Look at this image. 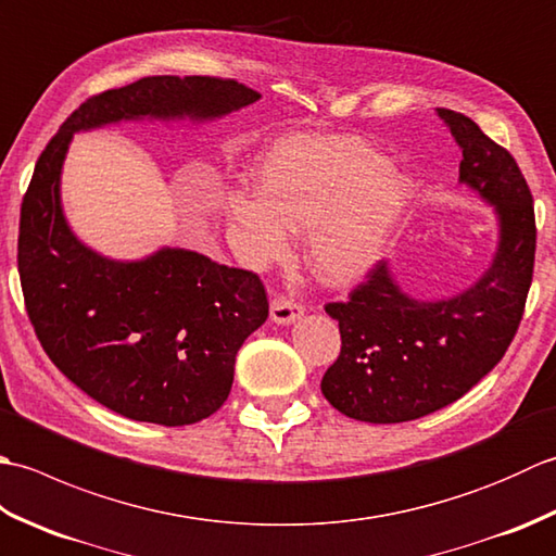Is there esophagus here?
<instances>
[{
    "label": "esophagus",
    "instance_id": "esophagus-1",
    "mask_svg": "<svg viewBox=\"0 0 556 556\" xmlns=\"http://www.w3.org/2000/svg\"><path fill=\"white\" fill-rule=\"evenodd\" d=\"M301 315H303V308L293 299L277 296L269 303V317H271V323H277V325L296 323Z\"/></svg>",
    "mask_w": 556,
    "mask_h": 556
}]
</instances>
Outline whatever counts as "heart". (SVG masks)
Wrapping results in <instances>:
<instances>
[{
  "label": "heart",
  "mask_w": 556,
  "mask_h": 556,
  "mask_svg": "<svg viewBox=\"0 0 556 556\" xmlns=\"http://www.w3.org/2000/svg\"><path fill=\"white\" fill-rule=\"evenodd\" d=\"M257 191L222 198L231 243L248 267L289 251L305 231V260L327 287H353L380 263L416 198L410 176L346 136L289 134L260 155Z\"/></svg>",
  "instance_id": "heart-1"
}]
</instances>
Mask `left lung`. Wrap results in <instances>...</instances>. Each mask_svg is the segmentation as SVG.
Returning a JSON list of instances; mask_svg holds the SVG:
<instances>
[{
    "label": "left lung",
    "mask_w": 556,
    "mask_h": 556,
    "mask_svg": "<svg viewBox=\"0 0 556 556\" xmlns=\"http://www.w3.org/2000/svg\"><path fill=\"white\" fill-rule=\"evenodd\" d=\"M437 116L460 150L458 184L494 212L497 248L473 285L446 299L410 296L380 263L346 303L327 305L341 353L320 387L353 420L404 422L454 404L502 361L533 281V195L516 160L468 116Z\"/></svg>",
    "instance_id": "1"
}]
</instances>
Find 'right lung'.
Returning <instances> with one entry per match:
<instances>
[{
  "label": "right lung",
  "mask_w": 556,
  "mask_h": 556,
  "mask_svg": "<svg viewBox=\"0 0 556 556\" xmlns=\"http://www.w3.org/2000/svg\"><path fill=\"white\" fill-rule=\"evenodd\" d=\"M260 100L236 80L152 76L90 98L35 164L21 205L18 275L40 344L71 382L131 420L179 428L227 401L236 353L267 320L257 275L162 245L138 260L71 229L62 172L76 134L126 122L207 124Z\"/></svg>",
  "instance_id": "obj_1"
}]
</instances>
